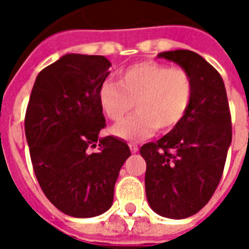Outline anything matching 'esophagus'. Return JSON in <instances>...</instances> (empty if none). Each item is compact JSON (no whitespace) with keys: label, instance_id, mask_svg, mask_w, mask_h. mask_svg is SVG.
Returning <instances> with one entry per match:
<instances>
[{"label":"esophagus","instance_id":"34e87169","mask_svg":"<svg viewBox=\"0 0 249 249\" xmlns=\"http://www.w3.org/2000/svg\"><path fill=\"white\" fill-rule=\"evenodd\" d=\"M129 147H130V151H132V154H136L137 151H138V146L134 143H129Z\"/></svg>","mask_w":249,"mask_h":249}]
</instances>
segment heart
Here are the masks:
<instances>
[{"instance_id": "1", "label": "heart", "mask_w": 249, "mask_h": 249, "mask_svg": "<svg viewBox=\"0 0 249 249\" xmlns=\"http://www.w3.org/2000/svg\"><path fill=\"white\" fill-rule=\"evenodd\" d=\"M194 93L193 77L185 68L169 67L158 62H141L120 73L119 83L106 80L99 88V105L119 138L143 141L158 130L168 132L185 117Z\"/></svg>"}]
</instances>
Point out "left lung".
I'll use <instances>...</instances> for the list:
<instances>
[{
	"label": "left lung",
	"instance_id": "1",
	"mask_svg": "<svg viewBox=\"0 0 249 249\" xmlns=\"http://www.w3.org/2000/svg\"><path fill=\"white\" fill-rule=\"evenodd\" d=\"M193 77L185 117L158 142L141 147L146 196L154 212L181 220L197 213L216 191L231 143V116L222 77L191 50L160 53Z\"/></svg>",
	"mask_w": 249,
	"mask_h": 249
}]
</instances>
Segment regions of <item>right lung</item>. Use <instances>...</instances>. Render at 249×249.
Masks as SVG:
<instances>
[{"label": "right lung", "mask_w": 249, "mask_h": 249, "mask_svg": "<svg viewBox=\"0 0 249 249\" xmlns=\"http://www.w3.org/2000/svg\"><path fill=\"white\" fill-rule=\"evenodd\" d=\"M109 67L102 55L66 54L37 75L25 112L37 181L60 212L77 218L108 211L130 156L124 141L99 138L106 119L98 93ZM97 145L98 152L89 151Z\"/></svg>", "instance_id": "1"}]
</instances>
